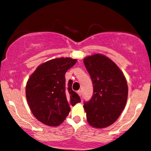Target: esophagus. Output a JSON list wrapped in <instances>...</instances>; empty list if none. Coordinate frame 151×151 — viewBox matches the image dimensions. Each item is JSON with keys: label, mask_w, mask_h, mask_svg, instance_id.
Instances as JSON below:
<instances>
[{"label": "esophagus", "mask_w": 151, "mask_h": 151, "mask_svg": "<svg viewBox=\"0 0 151 151\" xmlns=\"http://www.w3.org/2000/svg\"><path fill=\"white\" fill-rule=\"evenodd\" d=\"M77 93H78V95H79V96H81V91L80 90L77 91Z\"/></svg>", "instance_id": "obj_1"}]
</instances>
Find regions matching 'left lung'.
Returning a JSON list of instances; mask_svg holds the SVG:
<instances>
[{
	"label": "left lung",
	"instance_id": "left-lung-1",
	"mask_svg": "<svg viewBox=\"0 0 151 151\" xmlns=\"http://www.w3.org/2000/svg\"><path fill=\"white\" fill-rule=\"evenodd\" d=\"M93 86L90 101L83 103L91 127L104 128L113 124L127 103L128 86L124 74L110 58L102 54L83 60Z\"/></svg>",
	"mask_w": 151,
	"mask_h": 151
}]
</instances>
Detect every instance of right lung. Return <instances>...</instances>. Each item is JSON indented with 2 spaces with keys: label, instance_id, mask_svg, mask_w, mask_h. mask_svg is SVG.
Here are the masks:
<instances>
[{
  "label": "right lung",
  "instance_id": "1",
  "mask_svg": "<svg viewBox=\"0 0 151 151\" xmlns=\"http://www.w3.org/2000/svg\"><path fill=\"white\" fill-rule=\"evenodd\" d=\"M77 63L70 58L50 60L39 65L27 81L26 97L29 106L38 120L50 127L63 122L70 106L80 103L72 88V81H65V73Z\"/></svg>",
  "mask_w": 151,
  "mask_h": 151
}]
</instances>
